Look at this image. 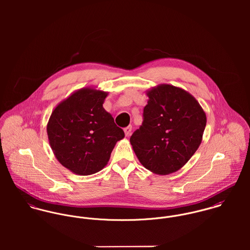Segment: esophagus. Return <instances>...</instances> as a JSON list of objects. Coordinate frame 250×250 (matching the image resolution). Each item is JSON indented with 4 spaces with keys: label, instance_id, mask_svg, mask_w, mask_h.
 Masks as SVG:
<instances>
[{
    "label": "esophagus",
    "instance_id": "esophagus-1",
    "mask_svg": "<svg viewBox=\"0 0 250 250\" xmlns=\"http://www.w3.org/2000/svg\"><path fill=\"white\" fill-rule=\"evenodd\" d=\"M131 132H132V126H128V127L124 128V133H125L126 137H129L131 135Z\"/></svg>",
    "mask_w": 250,
    "mask_h": 250
}]
</instances>
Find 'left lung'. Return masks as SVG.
<instances>
[{
	"mask_svg": "<svg viewBox=\"0 0 250 250\" xmlns=\"http://www.w3.org/2000/svg\"><path fill=\"white\" fill-rule=\"evenodd\" d=\"M143 125L130 143L143 167L158 175L182 168L202 142L207 117L185 89L161 83L146 91Z\"/></svg>",
	"mask_w": 250,
	"mask_h": 250,
	"instance_id": "left-lung-1",
	"label": "left lung"
}]
</instances>
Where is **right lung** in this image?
Segmentation results:
<instances>
[{
  "label": "right lung",
  "mask_w": 250,
  "mask_h": 250,
  "mask_svg": "<svg viewBox=\"0 0 250 250\" xmlns=\"http://www.w3.org/2000/svg\"><path fill=\"white\" fill-rule=\"evenodd\" d=\"M108 92L86 86L54 108L47 123L50 146L57 160L74 174L102 170L115 144L125 135L103 107Z\"/></svg>",
  "instance_id": "add662e5"
}]
</instances>
